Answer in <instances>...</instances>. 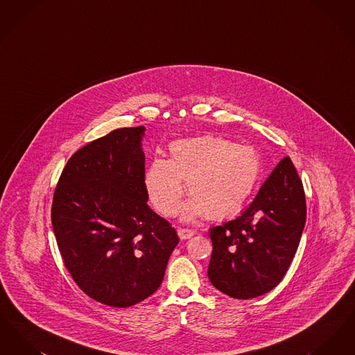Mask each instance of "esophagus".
<instances>
[{"instance_id":"34e87169","label":"esophagus","mask_w":355,"mask_h":355,"mask_svg":"<svg viewBox=\"0 0 355 355\" xmlns=\"http://www.w3.org/2000/svg\"><path fill=\"white\" fill-rule=\"evenodd\" d=\"M177 233H178V236H180L181 239H189V238H191V236H194V232H193V230H190V229H182V227H180V229L177 230Z\"/></svg>"}]
</instances>
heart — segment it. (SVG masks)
Listing matches in <instances>:
<instances>
[{"label": "heart", "instance_id": "obj_1", "mask_svg": "<svg viewBox=\"0 0 355 355\" xmlns=\"http://www.w3.org/2000/svg\"><path fill=\"white\" fill-rule=\"evenodd\" d=\"M169 150V161L154 159L145 175L150 201L165 217L178 210L182 181L191 197L182 210L185 220H222L242 209L259 177L261 161L253 148L222 137L180 139Z\"/></svg>", "mask_w": 355, "mask_h": 355}]
</instances>
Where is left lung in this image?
<instances>
[{
    "mask_svg": "<svg viewBox=\"0 0 355 355\" xmlns=\"http://www.w3.org/2000/svg\"><path fill=\"white\" fill-rule=\"evenodd\" d=\"M304 222V185L285 157L239 217L210 229L207 275L213 286L236 300L270 291L286 274Z\"/></svg>",
    "mask_w": 355,
    "mask_h": 355,
    "instance_id": "8db88e82",
    "label": "left lung"
}]
</instances>
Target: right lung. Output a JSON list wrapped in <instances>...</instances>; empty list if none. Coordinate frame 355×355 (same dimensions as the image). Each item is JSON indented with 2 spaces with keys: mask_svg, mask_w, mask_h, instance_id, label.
<instances>
[{
  "mask_svg": "<svg viewBox=\"0 0 355 355\" xmlns=\"http://www.w3.org/2000/svg\"><path fill=\"white\" fill-rule=\"evenodd\" d=\"M144 132L117 129L74 153L51 203L65 268L85 294L113 307L150 297L180 241L148 205Z\"/></svg>",
  "mask_w": 355,
  "mask_h": 355,
  "instance_id": "obj_1",
  "label": "right lung"
}]
</instances>
